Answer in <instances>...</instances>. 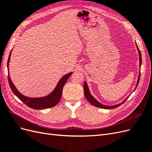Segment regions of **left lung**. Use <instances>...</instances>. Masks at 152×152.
<instances>
[{
  "mask_svg": "<svg viewBox=\"0 0 152 152\" xmlns=\"http://www.w3.org/2000/svg\"><path fill=\"white\" fill-rule=\"evenodd\" d=\"M137 49H138V52H139V54H140V66H141V62H142V58H141V52L140 50L138 48V47H137ZM140 73L139 74V77H138V79H137V84H136V86L135 87V89H136V87L137 86V85H138L139 84V82H140ZM84 95L86 96V99H87V101L91 104H93L94 106H95V107H98V108H104V109H112V108H117L118 107H119V106L121 105L122 104H123L124 102H126V101L128 99V98H127L124 101V102L120 104H116V105H114V106H111V107H109V106H105V105H103L102 104H101L100 103H99L97 100H96L95 98H94L93 96H91V94H90V92L89 91V89H88V86H87L86 82H85L84 84Z\"/></svg>",
  "mask_w": 152,
  "mask_h": 152,
  "instance_id": "1",
  "label": "left lung"
}]
</instances>
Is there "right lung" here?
I'll return each mask as SVG.
<instances>
[{
	"label": "right lung",
	"instance_id": "obj_1",
	"mask_svg": "<svg viewBox=\"0 0 152 152\" xmlns=\"http://www.w3.org/2000/svg\"><path fill=\"white\" fill-rule=\"evenodd\" d=\"M11 51L10 54V56H9L8 60H7L8 70H9V64H10V56L11 54ZM72 74V72H70L68 73V74L65 75V76H63L60 79V80L59 81L57 86L56 87V88H55V89L52 92V93L50 94H49L48 96H45V97H42V98H31L26 97V96L22 95L20 92L17 90L16 87L12 83L9 73H8V82H9V84H10L11 89L13 92V93L15 94L23 103L31 108L35 109V110H40V109L52 108L59 103V100H60L62 96L63 86L65 84L68 79L70 77V76Z\"/></svg>",
	"mask_w": 152,
	"mask_h": 152
}]
</instances>
